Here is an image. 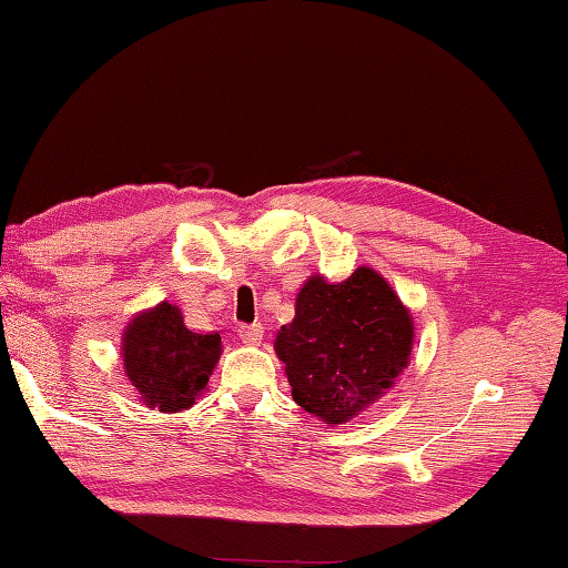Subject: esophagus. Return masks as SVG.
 Masks as SVG:
<instances>
[{
    "mask_svg": "<svg viewBox=\"0 0 568 568\" xmlns=\"http://www.w3.org/2000/svg\"><path fill=\"white\" fill-rule=\"evenodd\" d=\"M237 335L243 338V343H250V345H257L263 341V325L261 323H250V325H240L237 328Z\"/></svg>",
    "mask_w": 568,
    "mask_h": 568,
    "instance_id": "34e87169",
    "label": "esophagus"
}]
</instances>
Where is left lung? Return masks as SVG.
Listing matches in <instances>:
<instances>
[{"instance_id": "1", "label": "left lung", "mask_w": 568, "mask_h": 568, "mask_svg": "<svg viewBox=\"0 0 568 568\" xmlns=\"http://www.w3.org/2000/svg\"><path fill=\"white\" fill-rule=\"evenodd\" d=\"M410 315L393 287L371 267L348 281H307L295 318L275 338L293 400L325 423H345L376 403L406 368Z\"/></svg>"}]
</instances>
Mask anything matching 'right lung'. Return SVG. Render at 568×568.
Masks as SVG:
<instances>
[{"instance_id": "add662e5", "label": "right lung", "mask_w": 568, "mask_h": 568, "mask_svg": "<svg viewBox=\"0 0 568 568\" xmlns=\"http://www.w3.org/2000/svg\"><path fill=\"white\" fill-rule=\"evenodd\" d=\"M220 348V333L190 331L180 307L160 303L124 331V373L150 408L178 413L205 390Z\"/></svg>"}]
</instances>
